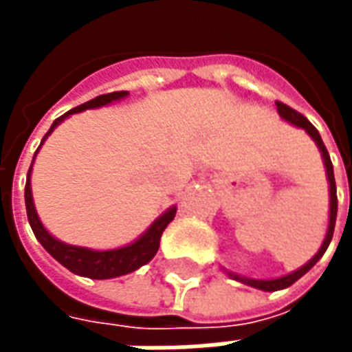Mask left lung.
Here are the masks:
<instances>
[{
    "mask_svg": "<svg viewBox=\"0 0 352 352\" xmlns=\"http://www.w3.org/2000/svg\"><path fill=\"white\" fill-rule=\"evenodd\" d=\"M275 105H277V113H279L280 118H283V120H287V122H290L292 126H298V128H302V130L307 131V135L317 143L318 151H320V154H322V162H324V168H326V179H328V184H330V221H328V230H326L324 241H322V245H320V249H318L317 254H315L307 264H303L302 267H298L296 272L287 273V275L277 277V279H251V277H243V275H237V273L224 270V272L228 273V277H232V279L239 280V283H243V285H249V287L252 288L264 290V292H275V290H283V288H288L290 285H294L296 280L300 279V277H303V275L309 272L313 265L317 264L318 260L322 258V254H324L326 249H328V245H330V241H332L333 228H336V217H338V194H336L333 166H332V160H330V154H328V151H326L322 139H320V133H318L317 128H315V126H313L305 116L300 115V113L294 111L292 107H288V105L280 103V101H277Z\"/></svg>",
    "mask_w": 352,
    "mask_h": 352,
    "instance_id": "8db88e82",
    "label": "left lung"
}]
</instances>
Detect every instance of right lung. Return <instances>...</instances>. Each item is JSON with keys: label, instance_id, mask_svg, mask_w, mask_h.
I'll list each match as a JSON object with an SVG mask.
<instances>
[{"label": "right lung", "instance_id": "add662e5", "mask_svg": "<svg viewBox=\"0 0 352 352\" xmlns=\"http://www.w3.org/2000/svg\"><path fill=\"white\" fill-rule=\"evenodd\" d=\"M126 96H128V92H124V90L122 92L103 94V96H98V98L87 101V103H82L79 107L67 111L65 115H62L52 122L50 130L47 131V135L43 138L41 145L45 143V139L54 131L58 124L64 122L67 116L80 113V111H87V109L103 107V105H109L113 101L124 100ZM41 145H39V148H41ZM39 148L35 151L34 160H32V166H30V171H28L24 199H26V213L30 226L34 230L37 241L45 247V251L49 252L52 258L58 260L64 267H67L69 272L77 273L80 277H88V279H113V277H120V275H126V273L135 272L141 265L148 264L154 258V254L158 252L160 237L164 234V230L168 228L169 222L175 219L177 207H169L168 211H164L135 241L124 245V247H118V249L96 251V249H88V247H77V245L64 243V241L56 239L52 234H49V230L43 226L41 219H39V214L35 211L34 196H32V168H34L35 156L39 153Z\"/></svg>", "mask_w": 352, "mask_h": 352}]
</instances>
